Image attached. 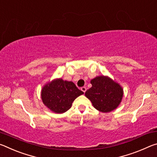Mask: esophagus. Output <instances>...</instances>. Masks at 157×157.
I'll return each instance as SVG.
<instances>
[{"mask_svg": "<svg viewBox=\"0 0 157 157\" xmlns=\"http://www.w3.org/2000/svg\"><path fill=\"white\" fill-rule=\"evenodd\" d=\"M81 90L84 93H85V92H86V86H82V88H81Z\"/></svg>", "mask_w": 157, "mask_h": 157, "instance_id": "1", "label": "esophagus"}]
</instances>
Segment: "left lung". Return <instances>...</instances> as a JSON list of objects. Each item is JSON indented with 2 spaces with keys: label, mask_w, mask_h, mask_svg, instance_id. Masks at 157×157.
I'll use <instances>...</instances> for the list:
<instances>
[{
  "label": "left lung",
  "mask_w": 157,
  "mask_h": 157,
  "mask_svg": "<svg viewBox=\"0 0 157 157\" xmlns=\"http://www.w3.org/2000/svg\"><path fill=\"white\" fill-rule=\"evenodd\" d=\"M91 84L92 87L87 90L85 95L97 110L107 113L117 108L123 95V90L120 85L105 76L93 79Z\"/></svg>",
  "instance_id": "8db88e82"
}]
</instances>
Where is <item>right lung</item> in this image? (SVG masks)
Here are the masks:
<instances>
[{
    "label": "right lung",
    "mask_w": 157,
    "mask_h": 157,
    "mask_svg": "<svg viewBox=\"0 0 157 157\" xmlns=\"http://www.w3.org/2000/svg\"><path fill=\"white\" fill-rule=\"evenodd\" d=\"M83 94L73 82L57 79L44 86L41 91V99L53 112L62 113L71 107L76 98Z\"/></svg>",
    "instance_id": "1"
}]
</instances>
